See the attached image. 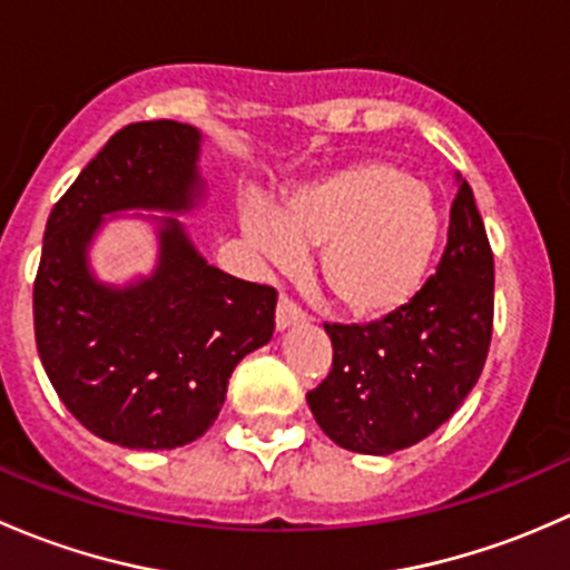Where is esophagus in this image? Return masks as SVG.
<instances>
[{
  "label": "esophagus",
  "mask_w": 570,
  "mask_h": 570,
  "mask_svg": "<svg viewBox=\"0 0 570 570\" xmlns=\"http://www.w3.org/2000/svg\"><path fill=\"white\" fill-rule=\"evenodd\" d=\"M301 322H306V314H303L289 297H281L278 308H275V327H278V331H286V327L301 325Z\"/></svg>",
  "instance_id": "34e87169"
}]
</instances>
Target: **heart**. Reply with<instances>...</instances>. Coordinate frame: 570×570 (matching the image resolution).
<instances>
[{
    "instance_id": "obj_1",
    "label": "heart",
    "mask_w": 570,
    "mask_h": 570,
    "mask_svg": "<svg viewBox=\"0 0 570 570\" xmlns=\"http://www.w3.org/2000/svg\"><path fill=\"white\" fill-rule=\"evenodd\" d=\"M243 232L281 267L317 250V286L336 312L377 322L428 281L441 217L424 181L392 163H355L303 184L278 209L248 200Z\"/></svg>"
}]
</instances>
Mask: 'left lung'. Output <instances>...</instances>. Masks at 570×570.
<instances>
[{
	"mask_svg": "<svg viewBox=\"0 0 570 570\" xmlns=\"http://www.w3.org/2000/svg\"><path fill=\"white\" fill-rule=\"evenodd\" d=\"M493 331V253L469 181L458 176L446 248L402 312L370 325H325L333 364L306 394L342 450L392 455L461 407L485 366Z\"/></svg>",
	"mask_w": 570,
	"mask_h": 570,
	"instance_id": "8db88e82",
	"label": "left lung"
}]
</instances>
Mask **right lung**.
<instances>
[{
	"mask_svg": "<svg viewBox=\"0 0 570 570\" xmlns=\"http://www.w3.org/2000/svg\"><path fill=\"white\" fill-rule=\"evenodd\" d=\"M200 131L142 120L115 131L51 209L32 289L40 364L62 405L109 444L176 450L215 424L228 377L273 338L278 292L206 264L176 217H154L159 258L129 286L96 281L105 215H184L204 198Z\"/></svg>",
	"mask_w": 570,
	"mask_h": 570,
	"instance_id": "right-lung-1",
	"label": "right lung"
}]
</instances>
